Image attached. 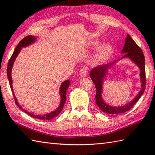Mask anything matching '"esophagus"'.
Listing matches in <instances>:
<instances>
[{"mask_svg":"<svg viewBox=\"0 0 155 155\" xmlns=\"http://www.w3.org/2000/svg\"><path fill=\"white\" fill-rule=\"evenodd\" d=\"M88 68H87V67H84L81 68L80 71H79V75L81 76V77H86L88 73Z\"/></svg>","mask_w":155,"mask_h":155,"instance_id":"1","label":"esophagus"}]
</instances>
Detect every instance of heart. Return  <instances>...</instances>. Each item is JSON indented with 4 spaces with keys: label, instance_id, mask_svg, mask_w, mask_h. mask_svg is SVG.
<instances>
[{
    "label": "heart",
    "instance_id": "obj_1",
    "mask_svg": "<svg viewBox=\"0 0 155 155\" xmlns=\"http://www.w3.org/2000/svg\"><path fill=\"white\" fill-rule=\"evenodd\" d=\"M101 45L99 40H94L90 42L88 48L90 50H96ZM114 53V48L110 44H104L101 45L98 49L97 52L95 54L94 60L98 64H101L108 61Z\"/></svg>",
    "mask_w": 155,
    "mask_h": 155
}]
</instances>
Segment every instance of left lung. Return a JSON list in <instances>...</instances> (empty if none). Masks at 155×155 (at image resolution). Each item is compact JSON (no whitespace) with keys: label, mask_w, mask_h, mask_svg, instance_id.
Instances as JSON below:
<instances>
[{"label":"left lung","mask_w":155,"mask_h":155,"mask_svg":"<svg viewBox=\"0 0 155 155\" xmlns=\"http://www.w3.org/2000/svg\"><path fill=\"white\" fill-rule=\"evenodd\" d=\"M121 54H123V57L120 59H118L117 61H115L113 63L107 64L94 68L90 72V77L95 84L97 89L96 103L100 109L107 114H116L123 113L128 111L132 108L137 102L139 100L141 95L145 90V64H144V56L140 48L134 42L130 35L127 34V37L125 38V43ZM124 58H128L135 64L140 69V79L141 82V89L138 93L137 96L129 103L121 105V106L113 107L107 104L103 99L101 94L103 91V83L105 77L109 69L113 66V65L120 60Z\"/></svg>","instance_id":"left-lung-1"}]
</instances>
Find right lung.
Listing matches in <instances>:
<instances>
[{
    "label": "right lung",
    "mask_w": 155,
    "mask_h": 155,
    "mask_svg": "<svg viewBox=\"0 0 155 155\" xmlns=\"http://www.w3.org/2000/svg\"><path fill=\"white\" fill-rule=\"evenodd\" d=\"M37 40V37H35V36H32V35H29L27 36V37H25L21 41V42H19L18 45L16 46V48L15 49L14 52L11 56V58L8 61V67H7V77H8V79L9 81V84H10V87H11L12 93L13 94V96H14L15 98V101L16 104L21 108L22 110L25 112V113L28 114L29 116H31L34 118H38V119H42V120H51L52 118H53L56 117L59 114V113L62 111V108L64 107V103L66 101V96H67V91L68 89V88L70 85V81L69 80H67L64 81L62 83L60 87V90H59V94H60L61 97V101H60V104H59V107L57 108V109L54 110V111L51 112V113H46L43 115H41V114H35L33 113H31L30 112H28L27 110H25L21 105L19 104L18 102L17 101V99L15 97V94L14 93V91H13V88H12V76H11V72H12V69L13 64H14V62L15 61L16 58L17 57V56L20 53V52L21 51L22 48H25L27 47L29 45H31L32 44H33L34 42H35Z\"/></svg>",
    "instance_id": "1"
}]
</instances>
